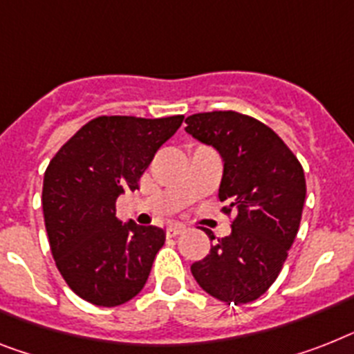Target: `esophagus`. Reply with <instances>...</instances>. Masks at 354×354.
<instances>
[{
  "instance_id": "34e87169",
  "label": "esophagus",
  "mask_w": 354,
  "mask_h": 354,
  "mask_svg": "<svg viewBox=\"0 0 354 354\" xmlns=\"http://www.w3.org/2000/svg\"><path fill=\"white\" fill-rule=\"evenodd\" d=\"M184 230H186V227H184L183 224H174V226H168L166 233H168V236H177L180 235V233H184Z\"/></svg>"
}]
</instances>
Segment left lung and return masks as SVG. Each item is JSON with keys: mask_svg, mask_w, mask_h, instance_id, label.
<instances>
[{"mask_svg": "<svg viewBox=\"0 0 354 354\" xmlns=\"http://www.w3.org/2000/svg\"><path fill=\"white\" fill-rule=\"evenodd\" d=\"M184 122L189 136L223 157L218 198L224 212H236L232 233L192 264V275L213 299L248 304L275 282L299 232L302 166L275 131L239 112L194 113Z\"/></svg>", "mask_w": 354, "mask_h": 354, "instance_id": "obj_1", "label": "left lung"}]
</instances>
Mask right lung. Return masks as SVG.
<instances>
[{
    "mask_svg": "<svg viewBox=\"0 0 354 354\" xmlns=\"http://www.w3.org/2000/svg\"><path fill=\"white\" fill-rule=\"evenodd\" d=\"M183 119H92L46 168L43 215L52 255L70 289L86 302L113 308L145 288L166 233L133 221L122 224L115 201L139 189L141 175Z\"/></svg>",
    "mask_w": 354,
    "mask_h": 354,
    "instance_id": "1",
    "label": "right lung"
}]
</instances>
